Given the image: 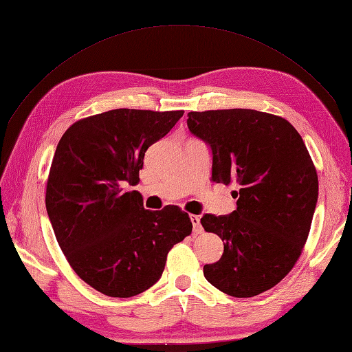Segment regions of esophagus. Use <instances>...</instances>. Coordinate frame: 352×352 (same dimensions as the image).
Returning a JSON list of instances; mask_svg holds the SVG:
<instances>
[{
    "label": "esophagus",
    "mask_w": 352,
    "mask_h": 352,
    "mask_svg": "<svg viewBox=\"0 0 352 352\" xmlns=\"http://www.w3.org/2000/svg\"><path fill=\"white\" fill-rule=\"evenodd\" d=\"M191 222H192V227H194V233L195 234H201L203 233V227L200 224V217L199 215H191Z\"/></svg>",
    "instance_id": "34e87169"
}]
</instances>
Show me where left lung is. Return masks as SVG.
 Returning <instances> with one entry per match:
<instances>
[{
	"mask_svg": "<svg viewBox=\"0 0 352 352\" xmlns=\"http://www.w3.org/2000/svg\"><path fill=\"white\" fill-rule=\"evenodd\" d=\"M186 124L212 149V181L237 186L233 213L200 221L224 242L204 278L228 296H258L288 275L309 236L318 200L312 158L287 119L264 111H190Z\"/></svg>",
	"mask_w": 352,
	"mask_h": 352,
	"instance_id": "1",
	"label": "left lung"
}]
</instances>
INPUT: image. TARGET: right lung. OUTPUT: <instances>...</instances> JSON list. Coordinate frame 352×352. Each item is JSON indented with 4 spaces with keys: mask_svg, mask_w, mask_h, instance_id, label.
Masks as SVG:
<instances>
[{
    "mask_svg": "<svg viewBox=\"0 0 352 352\" xmlns=\"http://www.w3.org/2000/svg\"><path fill=\"white\" fill-rule=\"evenodd\" d=\"M184 110L115 109L74 122L59 140L46 186V209L67 261L82 280L109 297H133L164 272L168 251L191 234L177 206L143 208L144 152Z\"/></svg>",
    "mask_w": 352,
    "mask_h": 352,
    "instance_id": "1",
    "label": "right lung"
}]
</instances>
